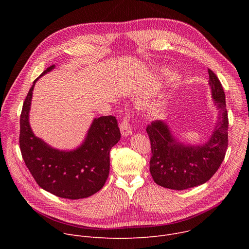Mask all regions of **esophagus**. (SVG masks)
<instances>
[{
	"label": "esophagus",
	"instance_id": "obj_1",
	"mask_svg": "<svg viewBox=\"0 0 249 249\" xmlns=\"http://www.w3.org/2000/svg\"><path fill=\"white\" fill-rule=\"evenodd\" d=\"M130 119H131V113L127 112L120 124V131L124 137H127L132 134V127L130 124Z\"/></svg>",
	"mask_w": 249,
	"mask_h": 249
}]
</instances>
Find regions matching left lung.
Here are the masks:
<instances>
[{
  "label": "left lung",
  "instance_id": "1",
  "mask_svg": "<svg viewBox=\"0 0 249 249\" xmlns=\"http://www.w3.org/2000/svg\"><path fill=\"white\" fill-rule=\"evenodd\" d=\"M212 96L220 111L217 126L203 146H184L176 142L165 123L153 121L147 126L151 141L150 172L154 181L164 188L184 190L207 182L222 164L229 144V118L223 86L208 69Z\"/></svg>",
  "mask_w": 249,
  "mask_h": 249
}]
</instances>
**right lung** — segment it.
<instances>
[{
  "mask_svg": "<svg viewBox=\"0 0 249 249\" xmlns=\"http://www.w3.org/2000/svg\"><path fill=\"white\" fill-rule=\"evenodd\" d=\"M54 68L50 66L33 82L20 114L19 148L25 165L36 183L44 190L65 199L87 198L99 191L107 179L109 154L121 134L116 117L95 118L84 143L78 149L66 152L51 148L35 137L28 121L32 90L41 76Z\"/></svg>",
  "mask_w": 249,
  "mask_h": 249,
  "instance_id": "1",
  "label": "right lung"
}]
</instances>
